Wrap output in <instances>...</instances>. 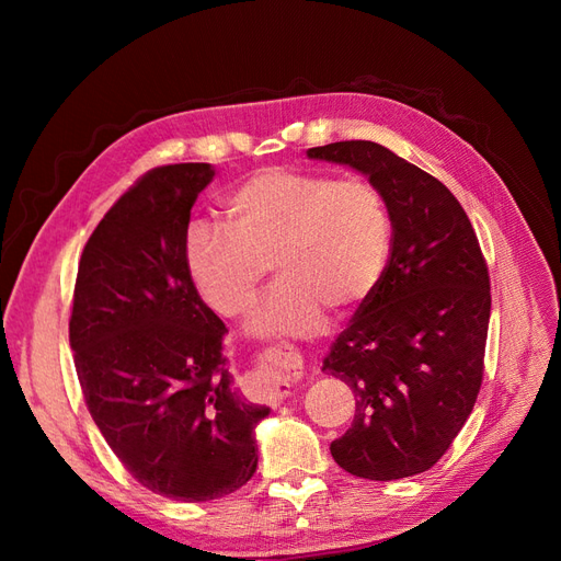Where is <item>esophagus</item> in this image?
I'll return each mask as SVG.
<instances>
[{
	"mask_svg": "<svg viewBox=\"0 0 561 561\" xmlns=\"http://www.w3.org/2000/svg\"><path fill=\"white\" fill-rule=\"evenodd\" d=\"M287 396H290V383L287 381H283V379H271V381H266V386H264V400L268 402V404H280Z\"/></svg>",
	"mask_w": 561,
	"mask_h": 561,
	"instance_id": "esophagus-1",
	"label": "esophagus"
}]
</instances>
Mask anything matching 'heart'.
I'll return each instance as SVG.
<instances>
[{
  "mask_svg": "<svg viewBox=\"0 0 561 561\" xmlns=\"http://www.w3.org/2000/svg\"><path fill=\"white\" fill-rule=\"evenodd\" d=\"M225 215L229 230L194 222L186 231V274L215 313L241 318L274 262L280 280L250 320L260 336L316 334L325 309L365 301L388 262V206L363 178L264 168L227 196Z\"/></svg>",
  "mask_w": 561,
  "mask_h": 561,
  "instance_id": "1",
  "label": "heart"
}]
</instances>
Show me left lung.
I'll return each instance as SVG.
<instances>
[{
    "label": "left lung",
    "instance_id": "left-lung-1",
    "mask_svg": "<svg viewBox=\"0 0 561 561\" xmlns=\"http://www.w3.org/2000/svg\"><path fill=\"white\" fill-rule=\"evenodd\" d=\"M307 154L367 175L393 227L377 287L322 360L355 396L351 428L330 451L355 478H412L443 458L480 393L491 311L484 254L447 186L390 149L346 140Z\"/></svg>",
    "mask_w": 561,
    "mask_h": 561
}]
</instances>
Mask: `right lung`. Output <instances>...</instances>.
Wrapping results in <instances>:
<instances>
[{
    "mask_svg": "<svg viewBox=\"0 0 561 561\" xmlns=\"http://www.w3.org/2000/svg\"><path fill=\"white\" fill-rule=\"evenodd\" d=\"M210 163L145 173L81 252L70 344L95 426L124 468L154 494L201 503L257 470L248 402L227 369L225 322L186 274L184 239Z\"/></svg>",
    "mask_w": 561,
    "mask_h": 561,
    "instance_id": "1",
    "label": "right lung"
}]
</instances>
